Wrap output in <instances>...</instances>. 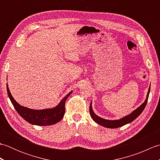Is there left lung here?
<instances>
[{"label": "left lung", "instance_id": "obj_1", "mask_svg": "<svg viewBox=\"0 0 160 160\" xmlns=\"http://www.w3.org/2000/svg\"><path fill=\"white\" fill-rule=\"evenodd\" d=\"M150 89H151V87H149L147 98H146V100L144 102V103H142L140 107H139L138 108H136L135 111H132L131 113L127 115V116L120 119V120H105V119H103L99 116H98L96 114H95V113L92 109V102H91L90 107H89V113H90L91 116L93 120L98 124L104 127H107L109 128H118V127H122V126H124L127 124L131 123V122L135 120V119H136L139 115L142 113V111H143V110L144 109L146 105L147 104L149 93H150Z\"/></svg>", "mask_w": 160, "mask_h": 160}]
</instances>
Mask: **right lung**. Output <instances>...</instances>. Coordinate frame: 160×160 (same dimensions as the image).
Returning a JSON list of instances; mask_svg holds the SVG:
<instances>
[{"label":"right lung","instance_id":"add662e5","mask_svg":"<svg viewBox=\"0 0 160 160\" xmlns=\"http://www.w3.org/2000/svg\"><path fill=\"white\" fill-rule=\"evenodd\" d=\"M8 96L18 113L29 123L38 126H49L56 124L62 120L65 112V102L72 91H71L60 102L56 107L42 110H34L20 105L10 93L7 84Z\"/></svg>","mask_w":160,"mask_h":160}]
</instances>
